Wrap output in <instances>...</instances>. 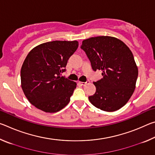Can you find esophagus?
Listing matches in <instances>:
<instances>
[{"instance_id":"1","label":"esophagus","mask_w":155,"mask_h":155,"mask_svg":"<svg viewBox=\"0 0 155 155\" xmlns=\"http://www.w3.org/2000/svg\"><path fill=\"white\" fill-rule=\"evenodd\" d=\"M78 83H79L81 85H87V83H90V81H87V82H81V81H79V82H78Z\"/></svg>"}]
</instances>
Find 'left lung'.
<instances>
[{"mask_svg": "<svg viewBox=\"0 0 155 155\" xmlns=\"http://www.w3.org/2000/svg\"><path fill=\"white\" fill-rule=\"evenodd\" d=\"M94 71L102 70L103 78L94 82L96 93L90 103L104 111H115L124 106L135 89L138 68L129 48L119 39L98 36L83 41Z\"/></svg>", "mask_w": 155, "mask_h": 155, "instance_id": "left-lung-1", "label": "left lung"}]
</instances>
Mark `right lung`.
Here are the masks:
<instances>
[{
  "label": "right lung",
  "mask_w": 155,
  "mask_h": 155,
  "mask_svg": "<svg viewBox=\"0 0 155 155\" xmlns=\"http://www.w3.org/2000/svg\"><path fill=\"white\" fill-rule=\"evenodd\" d=\"M77 41H52L28 52L20 71L21 87L28 101L46 113H55L69 103L77 83L61 74L77 51Z\"/></svg>",
  "instance_id": "obj_1"
}]
</instances>
